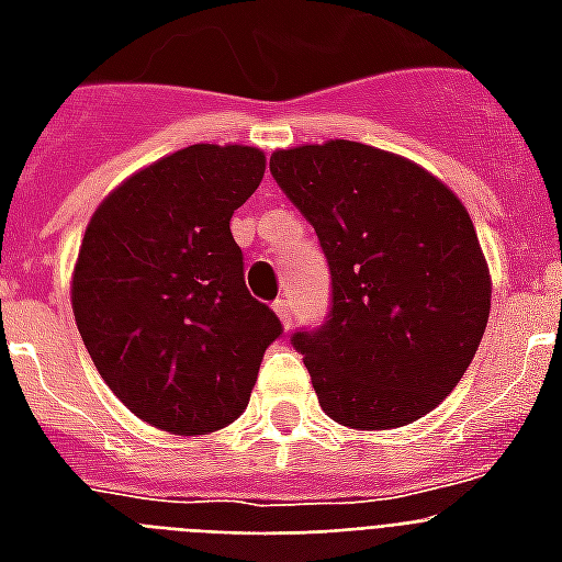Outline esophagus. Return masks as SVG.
<instances>
[{"label":"esophagus","instance_id":"esophagus-1","mask_svg":"<svg viewBox=\"0 0 562 562\" xmlns=\"http://www.w3.org/2000/svg\"><path fill=\"white\" fill-rule=\"evenodd\" d=\"M273 312L280 315V321L285 326H291V321H294V306H291L289 297H280L277 303H273Z\"/></svg>","mask_w":562,"mask_h":562}]
</instances>
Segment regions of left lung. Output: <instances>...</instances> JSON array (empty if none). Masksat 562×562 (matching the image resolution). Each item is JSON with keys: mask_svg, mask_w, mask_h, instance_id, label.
<instances>
[{"mask_svg": "<svg viewBox=\"0 0 562 562\" xmlns=\"http://www.w3.org/2000/svg\"><path fill=\"white\" fill-rule=\"evenodd\" d=\"M271 175L315 227L329 312L297 329L321 408L341 426H408L452 393L490 317L470 212L411 160L333 139L277 151Z\"/></svg>", "mask_w": 562, "mask_h": 562, "instance_id": "8db88e82", "label": "left lung"}]
</instances>
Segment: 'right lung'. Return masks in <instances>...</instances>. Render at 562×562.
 <instances>
[{
    "label": "right lung",
    "instance_id": "1",
    "mask_svg": "<svg viewBox=\"0 0 562 562\" xmlns=\"http://www.w3.org/2000/svg\"><path fill=\"white\" fill-rule=\"evenodd\" d=\"M262 175L259 148L189 145L125 180L83 233L72 277L83 347L110 391L171 435L233 423L282 335L250 297L229 233Z\"/></svg>",
    "mask_w": 562,
    "mask_h": 562
}]
</instances>
